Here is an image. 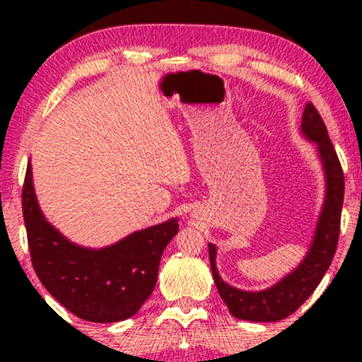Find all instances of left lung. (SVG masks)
I'll return each mask as SVG.
<instances>
[{
    "label": "left lung",
    "instance_id": "obj_1",
    "mask_svg": "<svg viewBox=\"0 0 362 362\" xmlns=\"http://www.w3.org/2000/svg\"><path fill=\"white\" fill-rule=\"evenodd\" d=\"M305 140L315 143L316 155L321 163L325 176V197L316 227L311 237V244L303 260L288 272L284 279L265 290H240L222 280L216 265L217 247H209V260L214 284L221 298L229 308L230 315L239 320L272 323L280 321L293 313L310 298L320 285L326 270L333 260L339 237L341 209L344 199V176L338 155L328 136L320 113L311 103H306L300 125Z\"/></svg>",
    "mask_w": 362,
    "mask_h": 362
}]
</instances>
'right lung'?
Returning a JSON list of instances; mask_svg holds the SVG:
<instances>
[{
    "instance_id": "1",
    "label": "right lung",
    "mask_w": 362,
    "mask_h": 362,
    "mask_svg": "<svg viewBox=\"0 0 362 362\" xmlns=\"http://www.w3.org/2000/svg\"><path fill=\"white\" fill-rule=\"evenodd\" d=\"M23 216L41 284L71 313L92 323H117L141 308L156 285L163 250L180 230L177 217H171L100 249L78 245L41 211L31 161L23 186Z\"/></svg>"
}]
</instances>
